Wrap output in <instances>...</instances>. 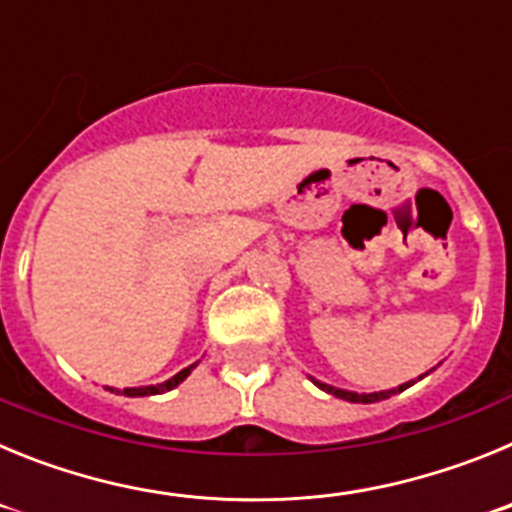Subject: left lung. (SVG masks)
Listing matches in <instances>:
<instances>
[{
    "label": "left lung",
    "instance_id": "8db88e82",
    "mask_svg": "<svg viewBox=\"0 0 512 512\" xmlns=\"http://www.w3.org/2000/svg\"><path fill=\"white\" fill-rule=\"evenodd\" d=\"M425 377V374H423ZM423 377H418V379H423ZM312 382L318 384L320 390H325L328 392V395H333V397H341V400H348V402H364V405H369V402H379V400H387V397H392V395H397V392H402V390H408V387H413L415 382H405V384H400V387H395V390H382V392H369V395H359V392H348V390H338V387H330V384H323V382H318V379H312Z\"/></svg>",
    "mask_w": 512,
    "mask_h": 512
}]
</instances>
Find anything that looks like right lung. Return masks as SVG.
I'll return each mask as SVG.
<instances>
[{
    "mask_svg": "<svg viewBox=\"0 0 512 512\" xmlns=\"http://www.w3.org/2000/svg\"><path fill=\"white\" fill-rule=\"evenodd\" d=\"M192 369H194V364H192V366H187V369H182V372H179V374H174V377H171V379H166V382H161V384H148V387H128V390H122V395H125V397H148V395H164V392L174 390L176 384H182L184 379L189 377V372H192Z\"/></svg>",
    "mask_w": 512,
    "mask_h": 512,
    "instance_id": "add662e5",
    "label": "right lung"
}]
</instances>
